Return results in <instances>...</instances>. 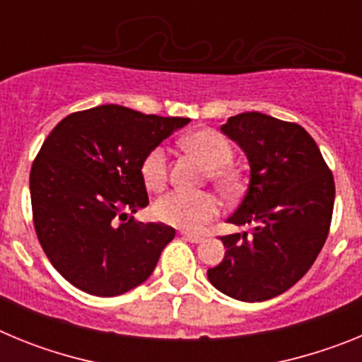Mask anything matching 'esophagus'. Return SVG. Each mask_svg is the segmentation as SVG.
Listing matches in <instances>:
<instances>
[{"mask_svg":"<svg viewBox=\"0 0 362 362\" xmlns=\"http://www.w3.org/2000/svg\"><path fill=\"white\" fill-rule=\"evenodd\" d=\"M181 235H183V239H187V241H190V243H201V241H203V238H201V235H197V233L183 232Z\"/></svg>","mask_w":362,"mask_h":362,"instance_id":"obj_1","label":"esophagus"}]
</instances>
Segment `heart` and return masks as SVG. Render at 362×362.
<instances>
[{
    "instance_id": "b5f03b06",
    "label": "heart",
    "mask_w": 362,
    "mask_h": 362,
    "mask_svg": "<svg viewBox=\"0 0 362 362\" xmlns=\"http://www.w3.org/2000/svg\"><path fill=\"white\" fill-rule=\"evenodd\" d=\"M185 145L196 152L206 165L209 175L216 187L230 192L235 187V174L230 168L233 159V148L225 136L216 130H197L185 139ZM143 183L148 190H161L168 177V153L163 146H156L145 156L141 163ZM221 212V203L216 196L201 192H168L153 203V216L166 225L196 232Z\"/></svg>"
}]
</instances>
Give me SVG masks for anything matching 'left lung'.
<instances>
[{
    "instance_id": "obj_1",
    "label": "left lung",
    "mask_w": 362,
    "mask_h": 362,
    "mask_svg": "<svg viewBox=\"0 0 362 362\" xmlns=\"http://www.w3.org/2000/svg\"><path fill=\"white\" fill-rule=\"evenodd\" d=\"M221 132L250 163V185L228 223L250 225L252 232L223 235L225 259L206 274L225 296L259 303L292 288L321 252L334 212V175L297 123L243 112Z\"/></svg>"
}]
</instances>
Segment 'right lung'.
<instances>
[{
    "label": "right lung",
    "instance_id": "1",
    "mask_svg": "<svg viewBox=\"0 0 362 362\" xmlns=\"http://www.w3.org/2000/svg\"><path fill=\"white\" fill-rule=\"evenodd\" d=\"M188 121L101 105L66 116L45 139L30 170L32 219L76 288L114 297L148 279L175 230L134 219L148 204L141 163Z\"/></svg>",
    "mask_w": 362,
    "mask_h": 362
}]
</instances>
